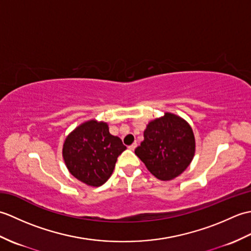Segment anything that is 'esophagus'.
<instances>
[{
    "instance_id": "34e87169",
    "label": "esophagus",
    "mask_w": 251,
    "mask_h": 251,
    "mask_svg": "<svg viewBox=\"0 0 251 251\" xmlns=\"http://www.w3.org/2000/svg\"><path fill=\"white\" fill-rule=\"evenodd\" d=\"M136 147H137V143L134 142V143H132V145H130V146L128 147V149H129V150H135Z\"/></svg>"
}]
</instances>
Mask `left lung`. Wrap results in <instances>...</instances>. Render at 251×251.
Returning a JSON list of instances; mask_svg holds the SVG:
<instances>
[{
	"label": "left lung",
	"mask_w": 251,
	"mask_h": 251,
	"mask_svg": "<svg viewBox=\"0 0 251 251\" xmlns=\"http://www.w3.org/2000/svg\"><path fill=\"white\" fill-rule=\"evenodd\" d=\"M145 139L135 153L154 177L169 181L182 174L195 153L192 127L182 117L166 112L151 121L143 132Z\"/></svg>",
	"instance_id": "1"
}]
</instances>
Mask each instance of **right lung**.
<instances>
[{"label": "right lung", "instance_id": "add662e5", "mask_svg": "<svg viewBox=\"0 0 251 251\" xmlns=\"http://www.w3.org/2000/svg\"><path fill=\"white\" fill-rule=\"evenodd\" d=\"M125 150L120 138L110 134L106 123L90 120L68 135L62 156L68 170L77 180L100 186L111 177L117 157Z\"/></svg>", "mask_w": 251, "mask_h": 251}]
</instances>
